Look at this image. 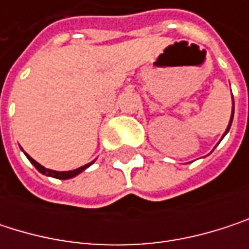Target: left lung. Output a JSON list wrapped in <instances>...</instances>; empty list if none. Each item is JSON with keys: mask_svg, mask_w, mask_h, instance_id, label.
Returning a JSON list of instances; mask_svg holds the SVG:
<instances>
[{"mask_svg": "<svg viewBox=\"0 0 249 249\" xmlns=\"http://www.w3.org/2000/svg\"><path fill=\"white\" fill-rule=\"evenodd\" d=\"M232 120H233V96H232V115H231V120H229V124H228V126H226V131L224 132V135H222V138H224L225 135L228 134V131H229V128H231V124H232ZM221 138V140H222Z\"/></svg>", "mask_w": 249, "mask_h": 249, "instance_id": "1", "label": "left lung"}]
</instances>
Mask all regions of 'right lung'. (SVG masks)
I'll use <instances>...</instances> for the list:
<instances>
[{
  "label": "right lung",
  "mask_w": 249,
  "mask_h": 249,
  "mask_svg": "<svg viewBox=\"0 0 249 249\" xmlns=\"http://www.w3.org/2000/svg\"><path fill=\"white\" fill-rule=\"evenodd\" d=\"M25 157L30 160V163L40 172L41 174H46V176H50V177H54V178H60V180H68V178H72V177H75L77 174H80L82 172H85L89 166H92L93 164V161H90V163H88V164H85V166H82V167H79V169H75V170H69V172H56V170H50V169H46V167H43L41 164H38L34 159H31L27 153H24Z\"/></svg>",
  "instance_id": "add662e5"
}]
</instances>
